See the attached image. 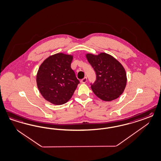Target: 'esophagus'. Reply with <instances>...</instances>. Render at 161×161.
<instances>
[{
    "instance_id": "1",
    "label": "esophagus",
    "mask_w": 161,
    "mask_h": 161,
    "mask_svg": "<svg viewBox=\"0 0 161 161\" xmlns=\"http://www.w3.org/2000/svg\"><path fill=\"white\" fill-rule=\"evenodd\" d=\"M86 81H87V78H84L83 79H82L81 80H80V82L82 83H85L86 82Z\"/></svg>"
}]
</instances>
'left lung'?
Returning a JSON list of instances; mask_svg holds the SVG:
<instances>
[{
  "instance_id": "1",
  "label": "left lung",
  "mask_w": 161,
  "mask_h": 161,
  "mask_svg": "<svg viewBox=\"0 0 161 161\" xmlns=\"http://www.w3.org/2000/svg\"><path fill=\"white\" fill-rule=\"evenodd\" d=\"M86 57L97 75L91 88L99 98L111 101L118 98L125 91L127 75L123 65L113 56L105 53L98 55L86 54Z\"/></svg>"
}]
</instances>
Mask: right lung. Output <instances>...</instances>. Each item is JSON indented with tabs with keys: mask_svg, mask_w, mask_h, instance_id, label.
<instances>
[{
	"mask_svg": "<svg viewBox=\"0 0 161 161\" xmlns=\"http://www.w3.org/2000/svg\"><path fill=\"white\" fill-rule=\"evenodd\" d=\"M73 56L58 53L42 63L36 74L37 87L43 98L54 105H62L72 98L79 83L70 67Z\"/></svg>",
	"mask_w": 161,
	"mask_h": 161,
	"instance_id": "obj_1",
	"label": "right lung"
}]
</instances>
